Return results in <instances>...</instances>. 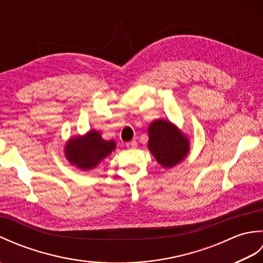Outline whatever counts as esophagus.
<instances>
[{
    "label": "esophagus",
    "mask_w": 263,
    "mask_h": 263,
    "mask_svg": "<svg viewBox=\"0 0 263 263\" xmlns=\"http://www.w3.org/2000/svg\"><path fill=\"white\" fill-rule=\"evenodd\" d=\"M126 147H127L128 149H136V148L138 147V143H137L136 140H132V141L126 143Z\"/></svg>",
    "instance_id": "34e87169"
}]
</instances>
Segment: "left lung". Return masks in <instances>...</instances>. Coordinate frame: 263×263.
<instances>
[{
    "label": "left lung",
    "instance_id": "left-lung-1",
    "mask_svg": "<svg viewBox=\"0 0 263 263\" xmlns=\"http://www.w3.org/2000/svg\"><path fill=\"white\" fill-rule=\"evenodd\" d=\"M148 149L164 168H172L186 158L190 153L189 137L174 123L158 119L148 126Z\"/></svg>",
    "mask_w": 263,
    "mask_h": 263
}]
</instances>
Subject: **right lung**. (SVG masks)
I'll return each instance as SVG.
<instances>
[{"mask_svg":"<svg viewBox=\"0 0 263 263\" xmlns=\"http://www.w3.org/2000/svg\"><path fill=\"white\" fill-rule=\"evenodd\" d=\"M116 149L114 140H105L97 130H89L83 136L70 137L64 146V156L72 166L80 171H90Z\"/></svg>","mask_w":263,"mask_h":263,"instance_id":"add662e5","label":"right lung"}]
</instances>
